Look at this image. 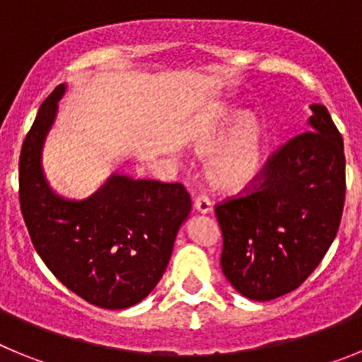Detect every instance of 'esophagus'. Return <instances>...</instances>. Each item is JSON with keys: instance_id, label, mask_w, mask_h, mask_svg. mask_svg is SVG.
Masks as SVG:
<instances>
[{"instance_id": "34e87169", "label": "esophagus", "mask_w": 362, "mask_h": 362, "mask_svg": "<svg viewBox=\"0 0 362 362\" xmlns=\"http://www.w3.org/2000/svg\"><path fill=\"white\" fill-rule=\"evenodd\" d=\"M194 209H196V212L199 214H209L210 210H212V201H210L206 196L197 197L196 203H194Z\"/></svg>"}]
</instances>
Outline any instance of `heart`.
<instances>
[{"label": "heart", "instance_id": "1", "mask_svg": "<svg viewBox=\"0 0 362 362\" xmlns=\"http://www.w3.org/2000/svg\"><path fill=\"white\" fill-rule=\"evenodd\" d=\"M190 145L209 152L206 175L221 192L250 188L267 166V121L254 110L221 103L204 112L190 132Z\"/></svg>", "mask_w": 362, "mask_h": 362}]
</instances>
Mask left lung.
<instances>
[{
	"label": "left lung",
	"instance_id": "8db88e82",
	"mask_svg": "<svg viewBox=\"0 0 362 362\" xmlns=\"http://www.w3.org/2000/svg\"><path fill=\"white\" fill-rule=\"evenodd\" d=\"M310 110L308 132L270 159L263 185L216 209L223 274L252 300L296 290L337 235L346 190L343 137L325 105Z\"/></svg>",
	"mask_w": 362,
	"mask_h": 362
}]
</instances>
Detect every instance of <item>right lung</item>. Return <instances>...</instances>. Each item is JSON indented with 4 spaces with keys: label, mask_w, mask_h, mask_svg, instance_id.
<instances>
[{
    "label": "right lung",
    "mask_w": 362,
    "mask_h": 362,
    "mask_svg": "<svg viewBox=\"0 0 362 362\" xmlns=\"http://www.w3.org/2000/svg\"><path fill=\"white\" fill-rule=\"evenodd\" d=\"M66 83L45 99L19 156V201L34 248L57 279L86 303L123 310L145 299L170 261L190 216L183 185L112 172L83 199L50 187L43 148Z\"/></svg>",
    "instance_id": "1"
}]
</instances>
